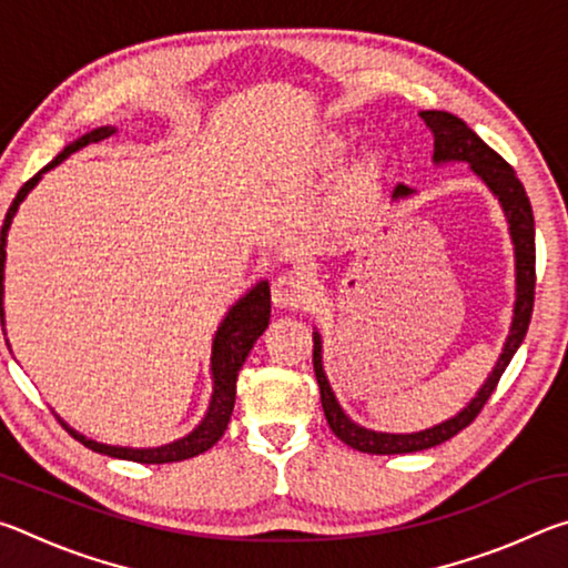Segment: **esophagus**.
<instances>
[{
  "label": "esophagus",
  "mask_w": 568,
  "mask_h": 568,
  "mask_svg": "<svg viewBox=\"0 0 568 568\" xmlns=\"http://www.w3.org/2000/svg\"><path fill=\"white\" fill-rule=\"evenodd\" d=\"M307 291H311V283L301 273H283L273 283V303L277 307H285V311H295L305 303Z\"/></svg>",
  "instance_id": "1"
}]
</instances>
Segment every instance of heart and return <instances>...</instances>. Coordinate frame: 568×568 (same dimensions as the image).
<instances>
[{
    "label": "heart",
    "mask_w": 568,
    "mask_h": 568,
    "mask_svg": "<svg viewBox=\"0 0 568 568\" xmlns=\"http://www.w3.org/2000/svg\"><path fill=\"white\" fill-rule=\"evenodd\" d=\"M338 150H341V145H338V142H333V145L328 148V155H331V158H335V155H338ZM368 178H371V170H361V172H358V175H355V185H358V187H363V185H365V182H368Z\"/></svg>",
    "instance_id": "1"
}]
</instances>
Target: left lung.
Listing matches in <instances>:
<instances>
[{"label":"left lung","instance_id":"left-lung-1","mask_svg":"<svg viewBox=\"0 0 568 568\" xmlns=\"http://www.w3.org/2000/svg\"><path fill=\"white\" fill-rule=\"evenodd\" d=\"M420 120L434 134V160L436 162H448V160H464L470 165V170L486 182L488 187L494 190V195L501 203L508 230H511L514 250H516V311H514V323L511 333H508L501 358H498L496 368L484 388L478 390V396L468 403V406L458 413L456 418L446 423H438V426L420 430V434H376V430L361 428L358 423H353L345 416L343 408L335 400L333 390L328 386V378L323 373L321 363V335L313 333V371L315 378H318L321 388V403L325 410V418H328V426L335 436H338L343 444L351 448L361 450V454H381V456H393V454H413V450H426L440 446L444 440L454 438L460 434L466 426L476 420V416L484 410L486 400L491 398L496 390L498 381H501L506 365L511 363L514 353L521 345L524 335L528 331V323H531L534 313V295H536V230H534V210L528 203V195L518 180L516 170L508 165V162L486 145L478 134L468 128L464 120H458L456 114L450 112H438V110H426L420 112ZM408 185H396L393 190V197H406L410 195Z\"/></svg>","mask_w":568,"mask_h":568}]
</instances>
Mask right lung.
I'll list each match as a JSON object with an SVG mask.
<instances>
[{
	"label": "right lung",
	"mask_w": 568,
	"mask_h": 568,
	"mask_svg": "<svg viewBox=\"0 0 568 568\" xmlns=\"http://www.w3.org/2000/svg\"><path fill=\"white\" fill-rule=\"evenodd\" d=\"M114 130L112 128H100V130H92L88 134H82L80 140L72 142V145H67L60 155H57L50 165L44 170L37 172L34 178H30L24 182L22 187H19L17 197L12 200V205L7 210V217H4V225L0 230V321L4 323V311H2V281H4V257H7V230L9 223H12V217L17 213V207L22 200L27 197V192H30L40 178L44 175L47 170H52L60 165L62 160H67L72 155V152L88 148L90 142H100L104 138H110ZM267 323H271V285L261 283L255 285L253 291H250L243 301L237 305H233V311L227 313V318L220 325V331L215 335V343H213V378H215V390H213V400H210V410L205 420L200 423V426L192 430L190 436L175 440V444H168L162 448H118V446H104L98 444V440H90L80 434H74V430L62 423L67 428V434H70L74 440H80L82 446H88L94 454H104V456H112V458H124V460H134V464H175V460H185L192 456H200L205 454L207 448H213L220 438H223L230 416H233V406H235V383H237V373L243 368V363L247 358V353L253 351L255 341L261 338L265 333Z\"/></svg>",
	"instance_id": "1"
}]
</instances>
